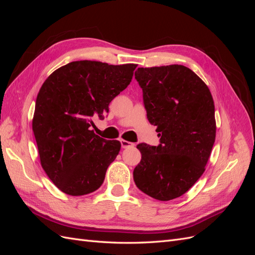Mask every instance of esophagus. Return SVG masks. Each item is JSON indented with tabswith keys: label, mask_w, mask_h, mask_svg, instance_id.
Instances as JSON below:
<instances>
[{
	"label": "esophagus",
	"mask_w": 255,
	"mask_h": 255,
	"mask_svg": "<svg viewBox=\"0 0 255 255\" xmlns=\"http://www.w3.org/2000/svg\"><path fill=\"white\" fill-rule=\"evenodd\" d=\"M120 142H121V146H122L123 149H127V148H129V146H133V145H134L133 142L125 140V139H121Z\"/></svg>",
	"instance_id": "1"
}]
</instances>
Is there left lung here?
<instances>
[{"mask_svg": "<svg viewBox=\"0 0 255 255\" xmlns=\"http://www.w3.org/2000/svg\"><path fill=\"white\" fill-rule=\"evenodd\" d=\"M135 79L160 143L137 145L141 160L134 181L144 194L169 201L188 191L205 170L216 138L214 100L206 84L182 65L138 68Z\"/></svg>", "mask_w": 255, "mask_h": 255, "instance_id": "1", "label": "left lung"}]
</instances>
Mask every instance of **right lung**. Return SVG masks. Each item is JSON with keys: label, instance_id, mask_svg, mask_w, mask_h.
<instances>
[{"label": "right lung", "instance_id": "obj_1", "mask_svg": "<svg viewBox=\"0 0 255 255\" xmlns=\"http://www.w3.org/2000/svg\"><path fill=\"white\" fill-rule=\"evenodd\" d=\"M136 67L72 61L42 84L33 132L43 170L65 194L87 195L103 184L121 143L96 135L91 126L109 113L112 100L128 86Z\"/></svg>", "mask_w": 255, "mask_h": 255}]
</instances>
